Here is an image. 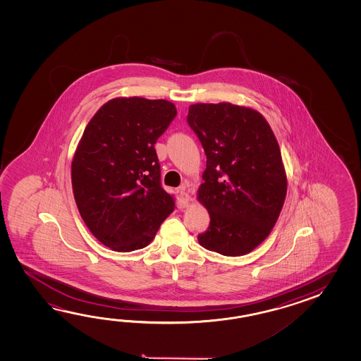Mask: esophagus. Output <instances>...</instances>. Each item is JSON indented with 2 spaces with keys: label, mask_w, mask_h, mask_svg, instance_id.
I'll return each mask as SVG.
<instances>
[{
  "label": "esophagus",
  "mask_w": 361,
  "mask_h": 361,
  "mask_svg": "<svg viewBox=\"0 0 361 361\" xmlns=\"http://www.w3.org/2000/svg\"><path fill=\"white\" fill-rule=\"evenodd\" d=\"M178 195H179V204H180L182 207H187L188 202H190V196H188V193L185 191V185H180V187H179Z\"/></svg>",
  "instance_id": "34e87169"
}]
</instances>
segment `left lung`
Segmentation results:
<instances>
[{"instance_id":"8db88e82","label":"left lung","mask_w":361,"mask_h":361,"mask_svg":"<svg viewBox=\"0 0 361 361\" xmlns=\"http://www.w3.org/2000/svg\"><path fill=\"white\" fill-rule=\"evenodd\" d=\"M187 123L207 154L199 201L210 223L197 236L215 253H250L274 228L286 196L280 147L266 118L231 103L192 104Z\"/></svg>"}]
</instances>
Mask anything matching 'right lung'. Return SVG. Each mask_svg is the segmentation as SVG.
<instances>
[{
  "instance_id": "obj_1",
  "label": "right lung",
  "mask_w": 361,
  "mask_h": 361,
  "mask_svg": "<svg viewBox=\"0 0 361 361\" xmlns=\"http://www.w3.org/2000/svg\"><path fill=\"white\" fill-rule=\"evenodd\" d=\"M176 116L168 100L116 98L99 108L77 146L71 176L78 212L115 252L146 247L174 210L154 145Z\"/></svg>"
}]
</instances>
